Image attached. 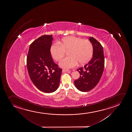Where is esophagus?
<instances>
[{
	"label": "esophagus",
	"instance_id": "esophagus-1",
	"mask_svg": "<svg viewBox=\"0 0 132 132\" xmlns=\"http://www.w3.org/2000/svg\"><path fill=\"white\" fill-rule=\"evenodd\" d=\"M69 70H68V69H63L62 70V72H67V71H69Z\"/></svg>",
	"mask_w": 132,
	"mask_h": 132
}]
</instances>
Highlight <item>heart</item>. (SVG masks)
I'll use <instances>...</instances> for the list:
<instances>
[{"instance_id": "b5f03b06", "label": "heart", "mask_w": 132, "mask_h": 132, "mask_svg": "<svg viewBox=\"0 0 132 132\" xmlns=\"http://www.w3.org/2000/svg\"><path fill=\"white\" fill-rule=\"evenodd\" d=\"M68 51L69 56L61 60L60 67L69 68L77 65L86 64L91 59L93 55V47L92 43L87 39L70 36L62 39L58 43L53 44L50 53L53 59L59 61Z\"/></svg>"}]
</instances>
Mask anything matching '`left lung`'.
<instances>
[{"label":"left lung","mask_w":132,"mask_h":132,"mask_svg":"<svg viewBox=\"0 0 132 132\" xmlns=\"http://www.w3.org/2000/svg\"><path fill=\"white\" fill-rule=\"evenodd\" d=\"M89 39L93 45V56L84 67L78 69L80 76L74 81L76 88L82 92L89 91L97 85L102 76L105 64L102 45L93 37H90Z\"/></svg>","instance_id":"8db88e82"}]
</instances>
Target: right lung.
I'll list each match as a JSON object with an SVG mask.
<instances>
[{
	"label": "right lung",
	"instance_id": "right-lung-1",
	"mask_svg": "<svg viewBox=\"0 0 132 132\" xmlns=\"http://www.w3.org/2000/svg\"><path fill=\"white\" fill-rule=\"evenodd\" d=\"M53 35H44L32 43L27 56L29 75L34 85L41 91L51 93L59 85L62 69L51 56Z\"/></svg>",
	"mask_w": 132,
	"mask_h": 132
}]
</instances>
